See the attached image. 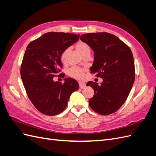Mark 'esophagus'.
Instances as JSON below:
<instances>
[{"instance_id": "1", "label": "esophagus", "mask_w": 156, "mask_h": 156, "mask_svg": "<svg viewBox=\"0 0 156 156\" xmlns=\"http://www.w3.org/2000/svg\"><path fill=\"white\" fill-rule=\"evenodd\" d=\"M79 88H81V89H83L84 88H85V87H86L85 83H82V82H79Z\"/></svg>"}]
</instances>
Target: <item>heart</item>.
Returning <instances> with one entry per match:
<instances>
[{"label": "heart", "instance_id": "obj_1", "mask_svg": "<svg viewBox=\"0 0 156 156\" xmlns=\"http://www.w3.org/2000/svg\"><path fill=\"white\" fill-rule=\"evenodd\" d=\"M75 48L78 51L79 53L82 55V56L87 53H90V49L89 45L83 41H79L75 45ZM69 52V48L64 49L60 55V60L61 62L65 64L67 62L68 55ZM68 74L70 77L75 79H80L83 77L84 70L79 67L73 66L71 68L68 72Z\"/></svg>", "mask_w": 156, "mask_h": 156}]
</instances>
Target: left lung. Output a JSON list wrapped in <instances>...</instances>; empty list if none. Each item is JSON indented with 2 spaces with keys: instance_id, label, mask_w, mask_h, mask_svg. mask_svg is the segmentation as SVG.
<instances>
[{
  "instance_id": "8db88e82",
  "label": "left lung",
  "mask_w": 156,
  "mask_h": 156,
  "mask_svg": "<svg viewBox=\"0 0 156 156\" xmlns=\"http://www.w3.org/2000/svg\"><path fill=\"white\" fill-rule=\"evenodd\" d=\"M80 39L94 52L90 73L103 79L100 85L92 81L87 84L94 90L89 105L101 115L114 113L127 100L135 81L132 52L119 37L108 32L88 33Z\"/></svg>"
}]
</instances>
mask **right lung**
Returning <instances> with one entry per match:
<instances>
[{
    "label": "right lung",
    "instance_id": "1",
    "mask_svg": "<svg viewBox=\"0 0 156 156\" xmlns=\"http://www.w3.org/2000/svg\"><path fill=\"white\" fill-rule=\"evenodd\" d=\"M79 38V34L50 32L27 47L21 77L29 100L44 115L54 116L63 112L71 94L79 88L77 81L72 78L64 79L63 83L53 81L62 68L61 53Z\"/></svg>",
    "mask_w": 156,
    "mask_h": 156
}]
</instances>
